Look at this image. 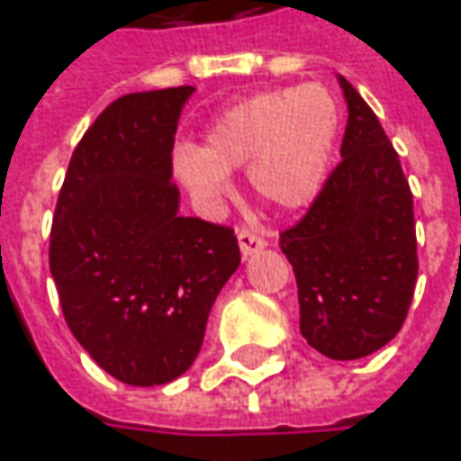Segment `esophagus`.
I'll use <instances>...</instances> for the list:
<instances>
[{
    "instance_id": "34e87169",
    "label": "esophagus",
    "mask_w": 461,
    "mask_h": 461,
    "mask_svg": "<svg viewBox=\"0 0 461 461\" xmlns=\"http://www.w3.org/2000/svg\"><path fill=\"white\" fill-rule=\"evenodd\" d=\"M237 242H240V252H242V258H250V255H255V252H260L263 248H266V240L250 230L237 231Z\"/></svg>"
}]
</instances>
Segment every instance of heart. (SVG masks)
<instances>
[{"label": "heart", "mask_w": 461, "mask_h": 461, "mask_svg": "<svg viewBox=\"0 0 461 461\" xmlns=\"http://www.w3.org/2000/svg\"><path fill=\"white\" fill-rule=\"evenodd\" d=\"M340 133V111L322 85L250 95L221 111L203 147L172 151V175L193 209L213 216L231 198L230 172L248 170L252 193L276 209L296 211L322 191Z\"/></svg>", "instance_id": "heart-1"}]
</instances>
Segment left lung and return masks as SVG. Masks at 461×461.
Masks as SVG:
<instances>
[{
    "label": "left lung",
    "mask_w": 461,
    "mask_h": 461,
    "mask_svg": "<svg viewBox=\"0 0 461 461\" xmlns=\"http://www.w3.org/2000/svg\"><path fill=\"white\" fill-rule=\"evenodd\" d=\"M340 165L304 219L281 234L299 289V330L335 361L364 358L400 332L418 278L412 193L364 97L346 77Z\"/></svg>",
    "instance_id": "obj_1"
}]
</instances>
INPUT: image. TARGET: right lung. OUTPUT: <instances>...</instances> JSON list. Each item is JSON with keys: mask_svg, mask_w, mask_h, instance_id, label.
<instances>
[{"mask_svg": "<svg viewBox=\"0 0 461 461\" xmlns=\"http://www.w3.org/2000/svg\"><path fill=\"white\" fill-rule=\"evenodd\" d=\"M195 87L133 92L97 115L56 201L50 276L92 361L131 387L191 369L240 266L234 231L180 216L172 144Z\"/></svg>", "mask_w": 461, "mask_h": 461, "instance_id": "right-lung-1", "label": "right lung"}]
</instances>
